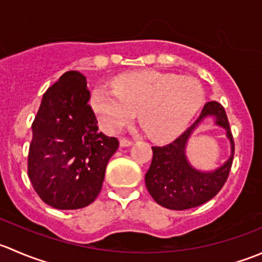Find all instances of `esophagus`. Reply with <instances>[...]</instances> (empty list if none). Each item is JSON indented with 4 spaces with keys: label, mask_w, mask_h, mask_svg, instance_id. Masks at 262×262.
I'll return each mask as SVG.
<instances>
[{
    "label": "esophagus",
    "mask_w": 262,
    "mask_h": 262,
    "mask_svg": "<svg viewBox=\"0 0 262 262\" xmlns=\"http://www.w3.org/2000/svg\"><path fill=\"white\" fill-rule=\"evenodd\" d=\"M119 144H120V147H130L132 144H133V141H129V139H125V138H121L120 141H119Z\"/></svg>",
    "instance_id": "esophagus-1"
}]
</instances>
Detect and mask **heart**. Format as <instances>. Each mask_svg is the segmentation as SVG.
<instances>
[{
  "mask_svg": "<svg viewBox=\"0 0 262 262\" xmlns=\"http://www.w3.org/2000/svg\"><path fill=\"white\" fill-rule=\"evenodd\" d=\"M204 101L196 78L153 70L124 73L113 81V89L97 87L91 94V106L105 130L119 132L137 110L142 128L160 142L180 136Z\"/></svg>",
  "mask_w": 262,
  "mask_h": 262,
  "instance_id": "1",
  "label": "heart"
}]
</instances>
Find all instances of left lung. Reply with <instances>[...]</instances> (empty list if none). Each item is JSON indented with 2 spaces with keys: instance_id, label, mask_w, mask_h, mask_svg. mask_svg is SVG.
Listing matches in <instances>:
<instances>
[{
  "instance_id": "1",
  "label": "left lung",
  "mask_w": 262,
  "mask_h": 262,
  "mask_svg": "<svg viewBox=\"0 0 262 262\" xmlns=\"http://www.w3.org/2000/svg\"><path fill=\"white\" fill-rule=\"evenodd\" d=\"M207 121L223 128L231 144L229 160L214 170L195 168L186 155L188 139ZM152 163L144 180L148 192L157 204L167 209L185 210L207 203L222 189L233 161V138L223 106L215 101L207 102L196 121L176 141L167 146L152 147Z\"/></svg>"
}]
</instances>
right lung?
Here are the masks:
<instances>
[{
    "mask_svg": "<svg viewBox=\"0 0 262 262\" xmlns=\"http://www.w3.org/2000/svg\"><path fill=\"white\" fill-rule=\"evenodd\" d=\"M86 77L68 71L43 95L33 126L28 173L34 190L55 209H81L101 191L118 139L99 132Z\"/></svg>",
    "mask_w": 262,
    "mask_h": 262,
    "instance_id": "obj_1",
    "label": "right lung"
}]
</instances>
